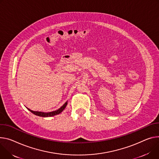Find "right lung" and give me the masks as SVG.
<instances>
[{
    "label": "right lung",
    "instance_id": "obj_1",
    "mask_svg": "<svg viewBox=\"0 0 159 159\" xmlns=\"http://www.w3.org/2000/svg\"><path fill=\"white\" fill-rule=\"evenodd\" d=\"M67 105V102L62 106L61 107V108H60L58 110L53 111H51V112H42V111H33L31 110L30 109L28 108V110L30 111L32 113H33L34 115H37V116L39 117H52V116H54L56 115H58L60 113H61L63 110L65 108V107Z\"/></svg>",
    "mask_w": 159,
    "mask_h": 159
}]
</instances>
